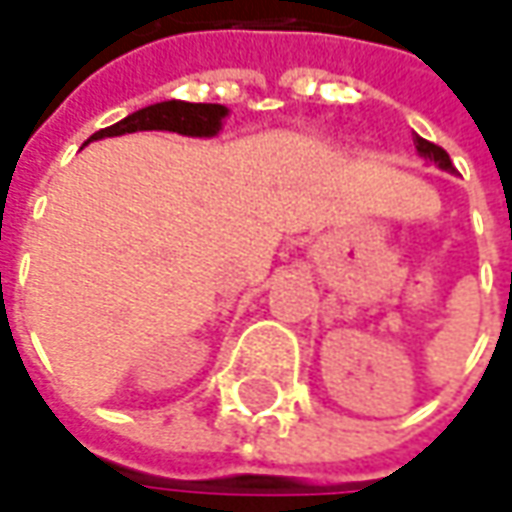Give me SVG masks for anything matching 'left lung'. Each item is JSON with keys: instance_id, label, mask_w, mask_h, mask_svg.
<instances>
[{"instance_id": "obj_1", "label": "left lung", "mask_w": 512, "mask_h": 512, "mask_svg": "<svg viewBox=\"0 0 512 512\" xmlns=\"http://www.w3.org/2000/svg\"><path fill=\"white\" fill-rule=\"evenodd\" d=\"M416 150H419V156H424L427 162H433V165H439L447 173H453V162H450V156H447V150L439 148V145H433V142H427L422 136H416Z\"/></svg>"}]
</instances>
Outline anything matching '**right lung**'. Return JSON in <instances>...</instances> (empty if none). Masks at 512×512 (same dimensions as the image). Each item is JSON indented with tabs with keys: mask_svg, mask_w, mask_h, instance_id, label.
<instances>
[{
	"mask_svg": "<svg viewBox=\"0 0 512 512\" xmlns=\"http://www.w3.org/2000/svg\"><path fill=\"white\" fill-rule=\"evenodd\" d=\"M225 116V105H202V102L193 105V102L170 99V102H159V105L136 110V113H130V116H125L122 122H116L110 128L96 130L88 142L105 139V136L136 133V130H170V133H182V136H216L222 130Z\"/></svg>",
	"mask_w": 512,
	"mask_h": 512,
	"instance_id": "obj_1",
	"label": "right lung"
}]
</instances>
